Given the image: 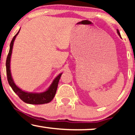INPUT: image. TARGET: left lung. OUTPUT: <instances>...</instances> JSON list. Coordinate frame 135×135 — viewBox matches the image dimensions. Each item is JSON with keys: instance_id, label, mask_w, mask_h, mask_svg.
I'll list each match as a JSON object with an SVG mask.
<instances>
[{"instance_id": "left-lung-1", "label": "left lung", "mask_w": 135, "mask_h": 135, "mask_svg": "<svg viewBox=\"0 0 135 135\" xmlns=\"http://www.w3.org/2000/svg\"><path fill=\"white\" fill-rule=\"evenodd\" d=\"M117 33H118L119 34V36H120V33H119V31L118 30H117Z\"/></svg>"}]
</instances>
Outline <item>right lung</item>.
Masks as SVG:
<instances>
[{"label":"right lung","mask_w":135,"mask_h":135,"mask_svg":"<svg viewBox=\"0 0 135 135\" xmlns=\"http://www.w3.org/2000/svg\"><path fill=\"white\" fill-rule=\"evenodd\" d=\"M20 30L16 35L14 36V37L12 39L10 44V49L7 55V60H6V73H7V77L8 83L11 87L14 92L16 93L17 95L20 97L22 101L29 104H34V105H40V104H44V103H49L51 101H52V99L55 97L56 92L57 88H58V84L60 80V77L61 76V74H60L59 75L55 78V79L53 80L50 87L48 88L47 91L45 92L40 93H28L25 91L21 90L20 88L15 84L14 83V80L12 78L10 70V61H11V56L12 50H13V47L14 44V41H15V38L16 37L17 35L19 33Z\"/></svg>","instance_id":"obj_1"}]
</instances>
